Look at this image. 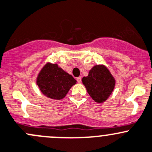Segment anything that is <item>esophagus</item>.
Segmentation results:
<instances>
[{
  "label": "esophagus",
  "instance_id": "obj_1",
  "mask_svg": "<svg viewBox=\"0 0 152 152\" xmlns=\"http://www.w3.org/2000/svg\"><path fill=\"white\" fill-rule=\"evenodd\" d=\"M77 83H81V77H77Z\"/></svg>",
  "mask_w": 152,
  "mask_h": 152
}]
</instances>
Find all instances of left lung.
Segmentation results:
<instances>
[{
    "instance_id": "8db88e82",
    "label": "left lung",
    "mask_w": 152,
    "mask_h": 152,
    "mask_svg": "<svg viewBox=\"0 0 152 152\" xmlns=\"http://www.w3.org/2000/svg\"><path fill=\"white\" fill-rule=\"evenodd\" d=\"M82 82L91 97L97 103H102L112 94L115 80L108 69L104 65H96L83 77Z\"/></svg>"
}]
</instances>
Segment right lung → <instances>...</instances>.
Masks as SVG:
<instances>
[{
	"label": "right lung",
	"mask_w": 152,
	"mask_h": 152,
	"mask_svg": "<svg viewBox=\"0 0 152 152\" xmlns=\"http://www.w3.org/2000/svg\"><path fill=\"white\" fill-rule=\"evenodd\" d=\"M76 80L58 64L48 63L44 66L37 78V84L44 95L53 99L65 97Z\"/></svg>",
	"instance_id": "1"
}]
</instances>
